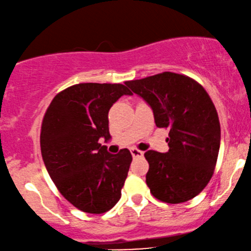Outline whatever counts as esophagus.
Returning a JSON list of instances; mask_svg holds the SVG:
<instances>
[{
    "mask_svg": "<svg viewBox=\"0 0 251 251\" xmlns=\"http://www.w3.org/2000/svg\"><path fill=\"white\" fill-rule=\"evenodd\" d=\"M131 153H132L133 157H142V156H144V151H139V149H136V148H131Z\"/></svg>",
    "mask_w": 251,
    "mask_h": 251,
    "instance_id": "esophagus-1",
    "label": "esophagus"
}]
</instances>
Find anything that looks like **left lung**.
I'll use <instances>...</instances> for the list:
<instances>
[{"label": "left lung", "mask_w": 251, "mask_h": 251, "mask_svg": "<svg viewBox=\"0 0 251 251\" xmlns=\"http://www.w3.org/2000/svg\"><path fill=\"white\" fill-rule=\"evenodd\" d=\"M126 85L169 128V151L145 153L146 183L158 201L179 204L199 195L212 178L220 148V123L211 97L189 76L164 72Z\"/></svg>", "instance_id": "obj_1"}]
</instances>
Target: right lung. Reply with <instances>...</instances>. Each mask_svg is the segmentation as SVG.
<instances>
[{"label":"right lung","mask_w":251,"mask_h":251,"mask_svg":"<svg viewBox=\"0 0 251 251\" xmlns=\"http://www.w3.org/2000/svg\"><path fill=\"white\" fill-rule=\"evenodd\" d=\"M124 95V84L80 83L53 98L41 124L40 148L60 193L85 213H105L122 196L132 162L127 148L110 154L109 110Z\"/></svg>","instance_id":"add662e5"}]
</instances>
